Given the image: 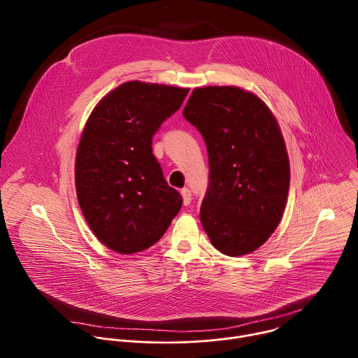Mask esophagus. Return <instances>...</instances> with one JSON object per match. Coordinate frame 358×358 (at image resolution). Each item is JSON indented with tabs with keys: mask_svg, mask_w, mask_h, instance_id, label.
Here are the masks:
<instances>
[{
	"mask_svg": "<svg viewBox=\"0 0 358 358\" xmlns=\"http://www.w3.org/2000/svg\"><path fill=\"white\" fill-rule=\"evenodd\" d=\"M181 195H182L184 206H189V202H191V191L188 188H182L181 189Z\"/></svg>",
	"mask_w": 358,
	"mask_h": 358,
	"instance_id": "obj_1",
	"label": "esophagus"
}]
</instances>
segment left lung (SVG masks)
Returning <instances> with one entry per match:
<instances>
[{
    "mask_svg": "<svg viewBox=\"0 0 358 358\" xmlns=\"http://www.w3.org/2000/svg\"><path fill=\"white\" fill-rule=\"evenodd\" d=\"M182 115L208 151L203 229L228 257L253 252L278 228L289 194V159L275 116L236 86L194 89Z\"/></svg>",
    "mask_w": 358,
    "mask_h": 358,
    "instance_id": "8db88e82",
    "label": "left lung"
}]
</instances>
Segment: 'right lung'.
<instances>
[{
  "label": "right lung",
  "instance_id": "add662e5",
  "mask_svg": "<svg viewBox=\"0 0 358 358\" xmlns=\"http://www.w3.org/2000/svg\"><path fill=\"white\" fill-rule=\"evenodd\" d=\"M189 89L126 82L89 116L76 152L80 210L97 239L119 253L141 252L167 231L182 206L152 155V136Z\"/></svg>",
  "mask_w": 358,
  "mask_h": 358
}]
</instances>
